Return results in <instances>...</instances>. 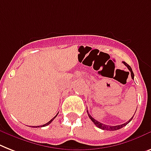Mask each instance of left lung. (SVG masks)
<instances>
[{
    "label": "left lung",
    "mask_w": 151,
    "mask_h": 151,
    "mask_svg": "<svg viewBox=\"0 0 151 151\" xmlns=\"http://www.w3.org/2000/svg\"><path fill=\"white\" fill-rule=\"evenodd\" d=\"M122 63H123L125 65H126V67H127V68H128V69H129V70L130 71L131 78H132L133 79V78H134V73H133V70H132V68H131V67H130V66H129V64H127V63H126V62H124V61H123ZM87 112H88V116H89V118H90L91 120V121H92V122H94V123H95V126H96L97 127H99V128L101 129H105V130H111V131H113V130H117V129H119L122 128V127H125L126 125L128 124L129 122H130L131 120H132V119L133 118V117H132V118H131L129 120L128 122H126V123H123V124H122V125H118V126H109V125L103 124V123H101V122H99V121H97V120L95 119H94V118H92V116H91L90 114L88 113V110H87Z\"/></svg>",
    "instance_id": "8db88e82"
}]
</instances>
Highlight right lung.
<instances>
[{"label": "right lung", "mask_w": 151, "mask_h": 151, "mask_svg": "<svg viewBox=\"0 0 151 151\" xmlns=\"http://www.w3.org/2000/svg\"><path fill=\"white\" fill-rule=\"evenodd\" d=\"M58 113H59V112H58ZM58 113L56 114V116H55L54 117H53V118L52 119L50 120V121H49V122H48L47 123H46V124L42 125V126H38V127H34V128H37V127H46V126H48V125H49V124H50V123H51V122H52V120H53V119H54L55 118H56V116H57V115H58Z\"/></svg>", "instance_id": "obj_1"}]
</instances>
